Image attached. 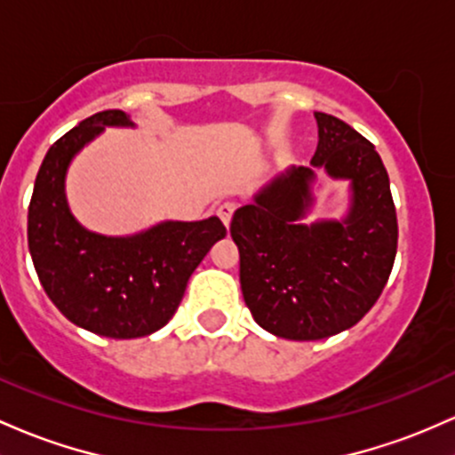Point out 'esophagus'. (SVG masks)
<instances>
[{
    "label": "esophagus",
    "instance_id": "1",
    "mask_svg": "<svg viewBox=\"0 0 455 455\" xmlns=\"http://www.w3.org/2000/svg\"><path fill=\"white\" fill-rule=\"evenodd\" d=\"M235 209H237V203H233V201H227V203H222L218 207V216H220V220H222L224 224H231V218H233V213H235Z\"/></svg>",
    "mask_w": 455,
    "mask_h": 455
}]
</instances>
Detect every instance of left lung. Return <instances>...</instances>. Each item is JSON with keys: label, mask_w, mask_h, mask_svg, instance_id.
<instances>
[{"label": "left lung", "mask_w": 455, "mask_h": 455, "mask_svg": "<svg viewBox=\"0 0 455 455\" xmlns=\"http://www.w3.org/2000/svg\"><path fill=\"white\" fill-rule=\"evenodd\" d=\"M315 118L311 164L352 181L347 220L298 224L311 203L313 171L291 168L231 222L243 302L259 326L291 341H317L361 322L380 298L397 252L395 204L376 147L337 116L315 112Z\"/></svg>", "instance_id": "obj_1"}]
</instances>
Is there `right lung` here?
Returning <instances> with one entry per match:
<instances>
[{
    "instance_id": "1",
    "label": "right lung",
    "mask_w": 455,
    "mask_h": 455,
    "mask_svg": "<svg viewBox=\"0 0 455 455\" xmlns=\"http://www.w3.org/2000/svg\"><path fill=\"white\" fill-rule=\"evenodd\" d=\"M106 124H132L121 109L92 114L44 155L28 212V243L41 284L75 326L112 339L147 337L171 322L209 248L227 235L220 218L164 222L136 237H103L75 222L64 172Z\"/></svg>"
}]
</instances>
